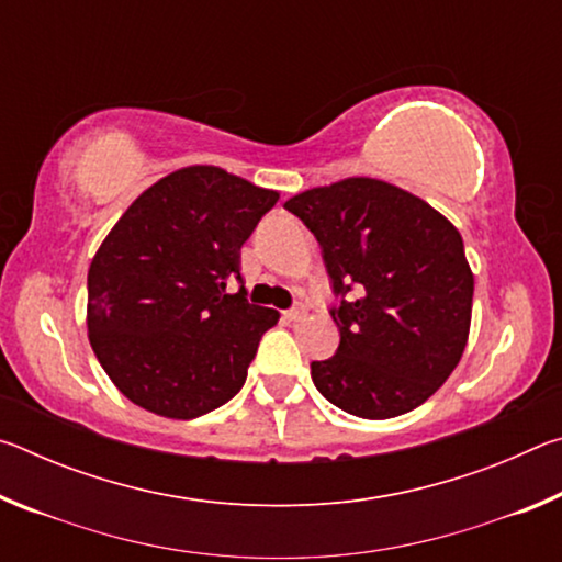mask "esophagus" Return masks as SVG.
Returning <instances> with one entry per match:
<instances>
[{"label":"esophagus","mask_w":562,"mask_h":562,"mask_svg":"<svg viewBox=\"0 0 562 562\" xmlns=\"http://www.w3.org/2000/svg\"><path fill=\"white\" fill-rule=\"evenodd\" d=\"M282 315H284V319H288V322H300V319H304V315H307V310H304L302 304H297V307L282 312Z\"/></svg>","instance_id":"esophagus-1"}]
</instances>
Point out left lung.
<instances>
[{"mask_svg":"<svg viewBox=\"0 0 562 562\" xmlns=\"http://www.w3.org/2000/svg\"><path fill=\"white\" fill-rule=\"evenodd\" d=\"M284 207L315 233L341 297L331 307L337 355L312 361L319 394L361 418L422 406L469 341L473 272L461 233L422 198L376 178L310 188Z\"/></svg>","mask_w":562,"mask_h":562,"instance_id":"1","label":"left lung"}]
</instances>
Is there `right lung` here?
<instances>
[{
    "instance_id": "right-lung-1",
    "label": "right lung",
    "mask_w": 562,
    "mask_h": 562,
    "mask_svg": "<svg viewBox=\"0 0 562 562\" xmlns=\"http://www.w3.org/2000/svg\"><path fill=\"white\" fill-rule=\"evenodd\" d=\"M278 190L217 166L173 170L111 227L89 268L87 327L119 392L150 414L195 418L240 392L278 310L245 300L240 247Z\"/></svg>"
}]
</instances>
